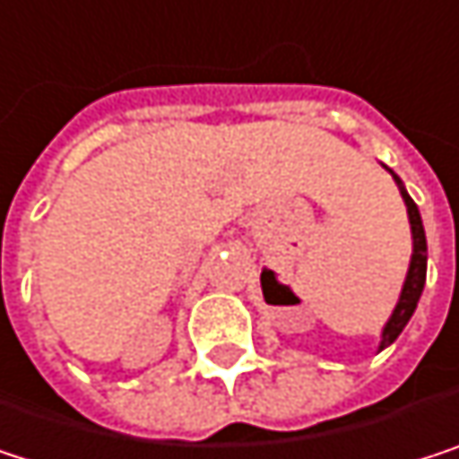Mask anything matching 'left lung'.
<instances>
[{
	"label": "left lung",
	"instance_id": "left-lung-1",
	"mask_svg": "<svg viewBox=\"0 0 459 459\" xmlns=\"http://www.w3.org/2000/svg\"><path fill=\"white\" fill-rule=\"evenodd\" d=\"M393 179L398 182V190L403 195V204H406V214H409V225H411V261H409V272H406V280H403V288H401V296H398V304L390 315V320L385 323L382 328V339H379V352L385 347H390L401 331L406 328V323L411 320L417 304H420V296L425 290V277H428V239H425V228H422V217H420V209L414 204V198L406 193L401 177L390 169Z\"/></svg>",
	"mask_w": 459,
	"mask_h": 459
}]
</instances>
